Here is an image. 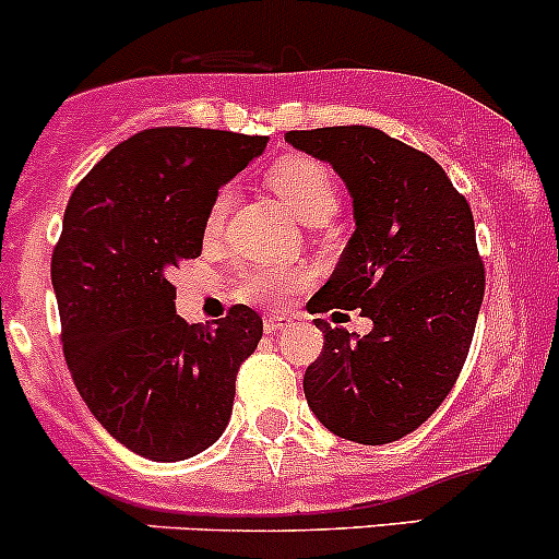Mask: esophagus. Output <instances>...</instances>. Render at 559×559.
I'll use <instances>...</instances> for the list:
<instances>
[{"label":"esophagus","instance_id":"1","mask_svg":"<svg viewBox=\"0 0 559 559\" xmlns=\"http://www.w3.org/2000/svg\"><path fill=\"white\" fill-rule=\"evenodd\" d=\"M293 320L285 318V314H269L266 322H263V328H266V333H277L282 328H290Z\"/></svg>","mask_w":559,"mask_h":559}]
</instances>
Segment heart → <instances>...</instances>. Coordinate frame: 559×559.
Masks as SVG:
<instances>
[{
    "label": "heart",
    "mask_w": 559,
    "mask_h": 559,
    "mask_svg": "<svg viewBox=\"0 0 559 559\" xmlns=\"http://www.w3.org/2000/svg\"><path fill=\"white\" fill-rule=\"evenodd\" d=\"M266 182L282 204L307 226H322L336 212V182L331 169L312 155H285L266 171ZM228 210V193H217L206 215V231L221 228ZM304 269L298 266H252L241 272L237 293L252 304H280L287 293L301 287Z\"/></svg>",
    "instance_id": "1"
}]
</instances>
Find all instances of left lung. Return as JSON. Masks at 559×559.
Segmentation results:
<instances>
[{
  "label": "left lung",
  "mask_w": 559,
  "mask_h": 559,
  "mask_svg": "<svg viewBox=\"0 0 559 559\" xmlns=\"http://www.w3.org/2000/svg\"><path fill=\"white\" fill-rule=\"evenodd\" d=\"M285 142L331 164L353 199V237L309 307L373 322L355 336L314 320L325 344L304 395L331 433L390 444L441 406L468 355L485 298L474 215L430 155L379 129L287 131Z\"/></svg>",
  "instance_id": "obj_1"
}]
</instances>
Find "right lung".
I'll return each mask as SVG.
<instances>
[{"mask_svg": "<svg viewBox=\"0 0 559 559\" xmlns=\"http://www.w3.org/2000/svg\"><path fill=\"white\" fill-rule=\"evenodd\" d=\"M266 136L164 126L115 145L74 188L50 261L74 388L126 450L177 463L231 419L239 366L263 320L231 307L215 325L177 314L171 269L201 255L217 191Z\"/></svg>", "mask_w": 559, "mask_h": 559, "instance_id": "1", "label": "right lung"}]
</instances>
